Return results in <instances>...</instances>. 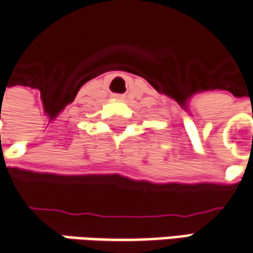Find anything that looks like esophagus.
I'll return each instance as SVG.
<instances>
[{
  "mask_svg": "<svg viewBox=\"0 0 253 253\" xmlns=\"http://www.w3.org/2000/svg\"><path fill=\"white\" fill-rule=\"evenodd\" d=\"M117 99H122V98H121V96H117Z\"/></svg>",
  "mask_w": 253,
  "mask_h": 253,
  "instance_id": "1",
  "label": "esophagus"
}]
</instances>
